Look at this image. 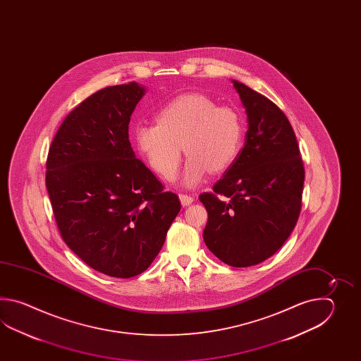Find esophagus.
I'll return each instance as SVG.
<instances>
[{
    "label": "esophagus",
    "mask_w": 361,
    "mask_h": 361,
    "mask_svg": "<svg viewBox=\"0 0 361 361\" xmlns=\"http://www.w3.org/2000/svg\"><path fill=\"white\" fill-rule=\"evenodd\" d=\"M179 200H180V202H182V205L183 207H188V205H191L192 202H193V196L191 195H187V193H179Z\"/></svg>",
    "instance_id": "34e87169"
}]
</instances>
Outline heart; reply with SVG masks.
<instances>
[{"instance_id": "b5f03b06", "label": "heart", "mask_w": 361, "mask_h": 361, "mask_svg": "<svg viewBox=\"0 0 361 361\" xmlns=\"http://www.w3.org/2000/svg\"><path fill=\"white\" fill-rule=\"evenodd\" d=\"M156 123L134 131L135 145L149 166L169 178L177 171L182 147L188 160L182 182L197 185L207 173H221L236 161L243 147L244 125L233 108L218 106L204 94H183L164 104Z\"/></svg>"}]
</instances>
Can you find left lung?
<instances>
[{
  "instance_id": "left-lung-1",
  "label": "left lung",
  "mask_w": 361,
  "mask_h": 361,
  "mask_svg": "<svg viewBox=\"0 0 361 361\" xmlns=\"http://www.w3.org/2000/svg\"><path fill=\"white\" fill-rule=\"evenodd\" d=\"M247 116L236 161L200 201L207 207L204 241L232 267L266 261L298 221L305 169L292 125L274 102L232 80Z\"/></svg>"
}]
</instances>
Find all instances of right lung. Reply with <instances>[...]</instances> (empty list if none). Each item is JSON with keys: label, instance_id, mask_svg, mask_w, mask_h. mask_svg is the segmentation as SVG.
<instances>
[{"label": "right lung", "instance_id": "obj_1", "mask_svg": "<svg viewBox=\"0 0 361 361\" xmlns=\"http://www.w3.org/2000/svg\"><path fill=\"white\" fill-rule=\"evenodd\" d=\"M146 87L108 86L78 104L49 149L47 188L64 243L92 269L129 279L160 253L180 202L135 157L130 116Z\"/></svg>", "mask_w": 361, "mask_h": 361}]
</instances>
